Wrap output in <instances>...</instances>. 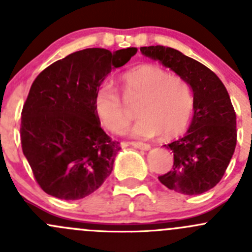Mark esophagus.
Here are the masks:
<instances>
[{"instance_id": "esophagus-1", "label": "esophagus", "mask_w": 252, "mask_h": 252, "mask_svg": "<svg viewBox=\"0 0 252 252\" xmlns=\"http://www.w3.org/2000/svg\"><path fill=\"white\" fill-rule=\"evenodd\" d=\"M128 145H130V146L135 147V149L145 150V151H147V150L151 149V146H150L149 144H144V142H139V141H129Z\"/></svg>"}]
</instances>
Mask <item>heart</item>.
Instances as JSON below:
<instances>
[{"label": "heart", "mask_w": 252, "mask_h": 252, "mask_svg": "<svg viewBox=\"0 0 252 252\" xmlns=\"http://www.w3.org/2000/svg\"><path fill=\"white\" fill-rule=\"evenodd\" d=\"M123 94L128 100H139V119L129 133L139 138L159 135L172 139L188 126L192 112L189 85L179 75L168 74L155 64H140L121 75ZM94 108L103 126L118 131L130 119L121 95L110 83H103L94 96Z\"/></svg>", "instance_id": "heart-1"}]
</instances>
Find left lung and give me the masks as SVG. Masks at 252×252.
Masks as SVG:
<instances>
[{"label":"left lung","instance_id":"obj_1","mask_svg":"<svg viewBox=\"0 0 252 252\" xmlns=\"http://www.w3.org/2000/svg\"><path fill=\"white\" fill-rule=\"evenodd\" d=\"M140 51L171 68L194 94L191 124L183 138L164 145L173 152V168L158 180L180 194L208 191L222 179L235 150L236 116L229 94L210 68L180 51L159 45Z\"/></svg>","mask_w":252,"mask_h":252}]
</instances>
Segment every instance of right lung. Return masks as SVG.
Segmentation results:
<instances>
[{
	"mask_svg": "<svg viewBox=\"0 0 252 252\" xmlns=\"http://www.w3.org/2000/svg\"><path fill=\"white\" fill-rule=\"evenodd\" d=\"M138 48H86L45 68L23 106L20 142L35 180L51 196L80 200L103 184L121 150L101 128L94 96Z\"/></svg>",
	"mask_w": 252,
	"mask_h": 252,
	"instance_id": "right-lung-1",
	"label": "right lung"
}]
</instances>
